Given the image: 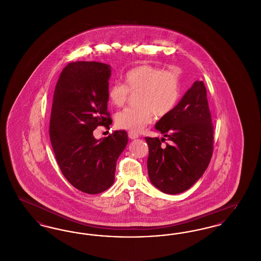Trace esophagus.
<instances>
[{
	"label": "esophagus",
	"mask_w": 261,
	"mask_h": 261,
	"mask_svg": "<svg viewBox=\"0 0 261 261\" xmlns=\"http://www.w3.org/2000/svg\"><path fill=\"white\" fill-rule=\"evenodd\" d=\"M128 136L131 140H135V139L139 138V134H137L136 132H134V131H129Z\"/></svg>",
	"instance_id": "obj_1"
}]
</instances>
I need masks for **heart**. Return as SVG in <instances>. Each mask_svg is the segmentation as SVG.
Listing matches in <instances>:
<instances>
[{
  "label": "heart",
  "mask_w": 261,
  "mask_h": 261,
  "mask_svg": "<svg viewBox=\"0 0 261 261\" xmlns=\"http://www.w3.org/2000/svg\"><path fill=\"white\" fill-rule=\"evenodd\" d=\"M125 85L114 83L109 87L108 97L112 106L122 107L129 93L135 96L137 107L127 108L115 115L117 127L134 132L143 131L153 120L173 111L181 97L180 75L152 65H141L128 71Z\"/></svg>",
  "instance_id": "1"
}]
</instances>
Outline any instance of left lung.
<instances>
[{
  "label": "left lung",
  "mask_w": 261,
  "mask_h": 261,
  "mask_svg": "<svg viewBox=\"0 0 261 261\" xmlns=\"http://www.w3.org/2000/svg\"><path fill=\"white\" fill-rule=\"evenodd\" d=\"M202 81H196L167 115L155 124L164 138L146 137L148 172L151 184L176 195L193 186L207 168L213 150V125Z\"/></svg>",
  "instance_id": "8db88e82"
}]
</instances>
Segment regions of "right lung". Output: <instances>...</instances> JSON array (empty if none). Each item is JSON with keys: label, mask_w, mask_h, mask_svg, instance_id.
I'll return each instance as SVG.
<instances>
[{"label": "right lung", "mask_w": 261, "mask_h": 261, "mask_svg": "<svg viewBox=\"0 0 261 261\" xmlns=\"http://www.w3.org/2000/svg\"><path fill=\"white\" fill-rule=\"evenodd\" d=\"M111 66L97 62L67 64L56 85L50 139L66 180L79 191L95 195L114 182L116 162L128 143L124 130L97 140L98 126L110 128L108 90Z\"/></svg>", "instance_id": "right-lung-1"}]
</instances>
